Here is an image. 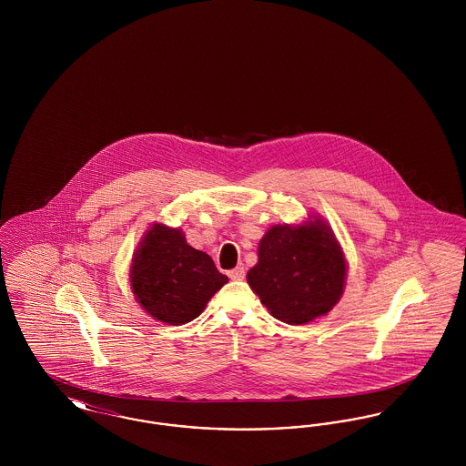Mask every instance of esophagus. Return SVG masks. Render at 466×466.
<instances>
[{
	"instance_id": "obj_1",
	"label": "esophagus",
	"mask_w": 466,
	"mask_h": 466,
	"mask_svg": "<svg viewBox=\"0 0 466 466\" xmlns=\"http://www.w3.org/2000/svg\"><path fill=\"white\" fill-rule=\"evenodd\" d=\"M228 278H230V279H234V281H241V279H244V267H236V268H232V270L228 272Z\"/></svg>"
}]
</instances>
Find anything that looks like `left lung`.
<instances>
[{"label":"left lung","mask_w":466,"mask_h":466,"mask_svg":"<svg viewBox=\"0 0 466 466\" xmlns=\"http://www.w3.org/2000/svg\"><path fill=\"white\" fill-rule=\"evenodd\" d=\"M346 272L332 228L314 217L295 227H270L258 244V262L246 278L276 319L304 325L340 300Z\"/></svg>","instance_id":"obj_1"}]
</instances>
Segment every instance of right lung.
Wrapping results in <instances>:
<instances>
[{
    "mask_svg": "<svg viewBox=\"0 0 466 466\" xmlns=\"http://www.w3.org/2000/svg\"><path fill=\"white\" fill-rule=\"evenodd\" d=\"M227 281L208 253L192 248L179 228L164 223L147 230L131 264L136 300L167 325L196 319Z\"/></svg>",
    "mask_w": 466,
    "mask_h": 466,
    "instance_id": "add662e5",
    "label": "right lung"
}]
</instances>
